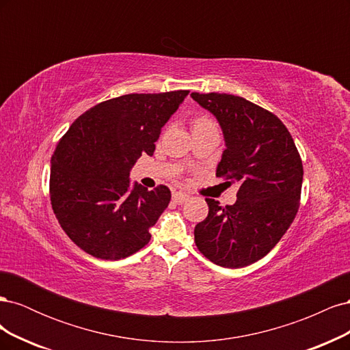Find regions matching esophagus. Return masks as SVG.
<instances>
[{"instance_id": "1", "label": "esophagus", "mask_w": 350, "mask_h": 350, "mask_svg": "<svg viewBox=\"0 0 350 350\" xmlns=\"http://www.w3.org/2000/svg\"><path fill=\"white\" fill-rule=\"evenodd\" d=\"M188 198H189V196L185 194V193H181V191H176V193L172 194V201H174V203H176V204L185 203Z\"/></svg>"}]
</instances>
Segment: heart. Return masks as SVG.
Masks as SVG:
<instances>
[{"label":"heart","mask_w":350,"mask_h":350,"mask_svg":"<svg viewBox=\"0 0 350 350\" xmlns=\"http://www.w3.org/2000/svg\"><path fill=\"white\" fill-rule=\"evenodd\" d=\"M194 124H211L208 120H206V118H200V120H197Z\"/></svg>","instance_id":"1"}]
</instances>
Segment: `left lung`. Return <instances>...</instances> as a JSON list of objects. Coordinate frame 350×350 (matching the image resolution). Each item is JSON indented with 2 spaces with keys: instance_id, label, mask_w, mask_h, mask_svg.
I'll return each mask as SVG.
<instances>
[{
  "instance_id": "1",
  "label": "left lung",
  "mask_w": 350,
  "mask_h": 350,
  "mask_svg": "<svg viewBox=\"0 0 350 350\" xmlns=\"http://www.w3.org/2000/svg\"><path fill=\"white\" fill-rule=\"evenodd\" d=\"M215 115L226 149L216 169L226 184H239L235 204L206 198L207 217L194 229L196 245L211 262L239 269L274 248L298 213L302 161L276 115L226 93H191Z\"/></svg>"
}]
</instances>
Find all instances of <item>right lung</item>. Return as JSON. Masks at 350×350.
Listing matches in <instances>:
<instances>
[{"label": "right lung", "instance_id": "right-lung-1", "mask_svg": "<svg viewBox=\"0 0 350 350\" xmlns=\"http://www.w3.org/2000/svg\"><path fill=\"white\" fill-rule=\"evenodd\" d=\"M188 90L131 93L80 115L51 159L52 210L68 238L100 260H121L149 243L150 228L171 201L159 185L131 187L130 171L152 156L162 126Z\"/></svg>", "mask_w": 350, "mask_h": 350}]
</instances>
